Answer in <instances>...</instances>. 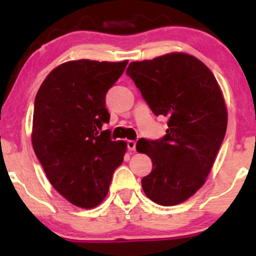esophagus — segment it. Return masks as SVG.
Returning a JSON list of instances; mask_svg holds the SVG:
<instances>
[{
	"instance_id": "1",
	"label": "esophagus",
	"mask_w": 256,
	"mask_h": 256,
	"mask_svg": "<svg viewBox=\"0 0 256 256\" xmlns=\"http://www.w3.org/2000/svg\"><path fill=\"white\" fill-rule=\"evenodd\" d=\"M128 149L130 152L136 150V140H128Z\"/></svg>"
}]
</instances>
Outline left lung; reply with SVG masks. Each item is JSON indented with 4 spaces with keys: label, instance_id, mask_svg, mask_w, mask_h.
<instances>
[{
    "label": "left lung",
    "instance_id": "left-lung-1",
    "mask_svg": "<svg viewBox=\"0 0 256 256\" xmlns=\"http://www.w3.org/2000/svg\"><path fill=\"white\" fill-rule=\"evenodd\" d=\"M126 73L152 113L168 118L161 140L140 138L136 144L152 162L143 192L158 204H182L204 184L225 137L228 112L218 82L184 52L134 61Z\"/></svg>",
    "mask_w": 256,
    "mask_h": 256
}]
</instances>
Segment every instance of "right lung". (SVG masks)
<instances>
[{"label": "right lung", "mask_w": 256, "mask_h": 256, "mask_svg": "<svg viewBox=\"0 0 256 256\" xmlns=\"http://www.w3.org/2000/svg\"><path fill=\"white\" fill-rule=\"evenodd\" d=\"M128 61L64 62L44 79L34 98L32 146L49 182L67 201L94 208L122 164L124 140H112L106 94Z\"/></svg>", "instance_id": "1"}]
</instances>
